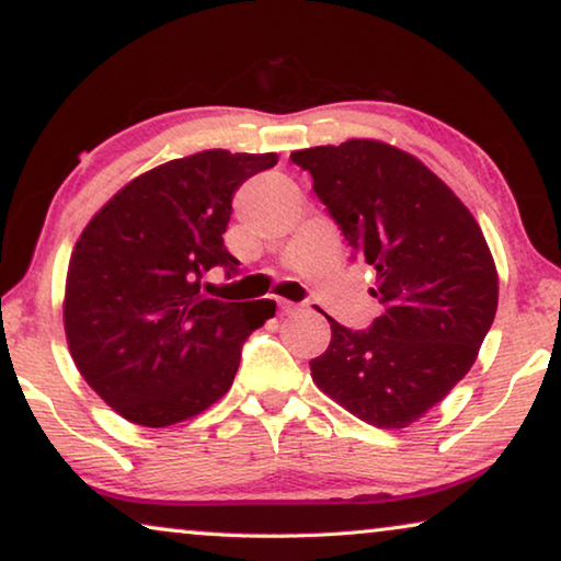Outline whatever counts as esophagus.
<instances>
[{"label": "esophagus", "instance_id": "obj_1", "mask_svg": "<svg viewBox=\"0 0 561 561\" xmlns=\"http://www.w3.org/2000/svg\"><path fill=\"white\" fill-rule=\"evenodd\" d=\"M279 309L284 314H295V312H302V305H295V302H279Z\"/></svg>", "mask_w": 561, "mask_h": 561}]
</instances>
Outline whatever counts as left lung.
Returning a JSON list of instances; mask_svg holds the SVG:
<instances>
[{
	"label": "left lung",
	"mask_w": 561,
	"mask_h": 561,
	"mask_svg": "<svg viewBox=\"0 0 561 561\" xmlns=\"http://www.w3.org/2000/svg\"><path fill=\"white\" fill-rule=\"evenodd\" d=\"M370 264L382 314L370 330L328 317L332 340L309 363L317 388L375 428H408L471 370L494 322L499 274L463 201L390 144L353 138L291 153Z\"/></svg>",
	"instance_id": "8db88e82"
}]
</instances>
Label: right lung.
Instances as JSON below:
<instances>
[{
  "mask_svg": "<svg viewBox=\"0 0 561 561\" xmlns=\"http://www.w3.org/2000/svg\"><path fill=\"white\" fill-rule=\"evenodd\" d=\"M277 153L224 148L156 165L82 229L65 282V337L78 370L125 421L165 428L231 388L241 345L274 317L272 299L206 295L211 266L237 270L224 231L231 196Z\"/></svg>",
  "mask_w": 561,
  "mask_h": 561,
  "instance_id": "add662e5",
  "label": "right lung"
}]
</instances>
